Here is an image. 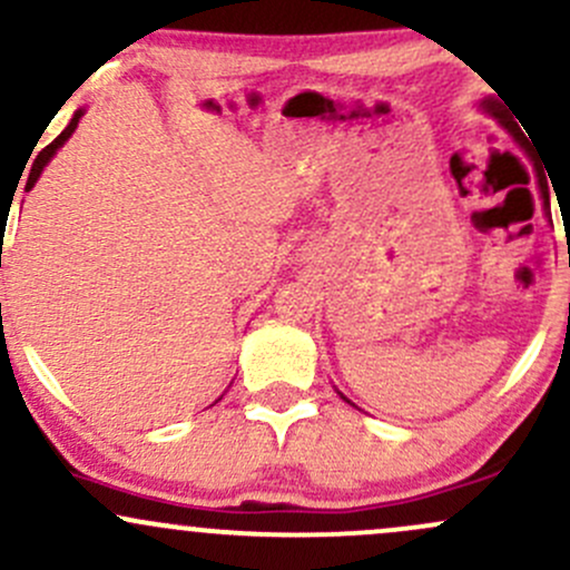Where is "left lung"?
<instances>
[{
  "instance_id": "8db88e82",
  "label": "left lung",
  "mask_w": 570,
  "mask_h": 570,
  "mask_svg": "<svg viewBox=\"0 0 570 570\" xmlns=\"http://www.w3.org/2000/svg\"><path fill=\"white\" fill-rule=\"evenodd\" d=\"M481 108H484L487 112H490V116H495V118H498V121H500V124H503V127H505V129H509V132H511V135H514V137H517V140H519V142H522V146H524V137H522V135H519L517 124H514V121H511V118H509V110H505V102H503V105H500V102H498V99H484V102H481ZM343 400H346V397H343Z\"/></svg>"
}]
</instances>
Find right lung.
I'll list each match as a JSON object with an SVG mask.
<instances>
[{
  "label": "right lung",
  "mask_w": 570,
  "mask_h": 570,
  "mask_svg": "<svg viewBox=\"0 0 570 570\" xmlns=\"http://www.w3.org/2000/svg\"><path fill=\"white\" fill-rule=\"evenodd\" d=\"M80 116H83V110H78V112H75V116H72V121H70V124H67V129H65V132H61L59 137H56V140L51 142V146H46V148H42V151H40V156H37V159H35V165H31L29 180H27V191L31 189V186H35V184H37V178H40L42 167H46V165H48V161H51V156H53L56 151H59V148H61V146H65V142H67V137H70V135L75 132V127H78Z\"/></svg>",
  "instance_id": "right-lung-1"
}]
</instances>
